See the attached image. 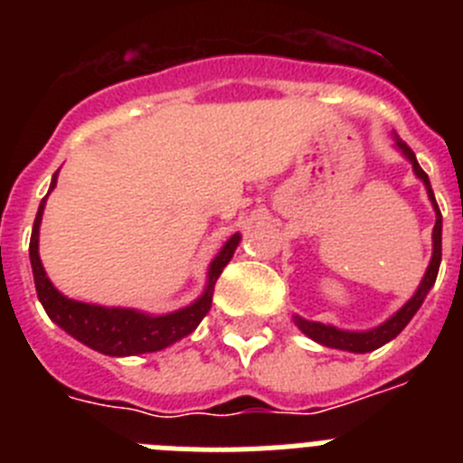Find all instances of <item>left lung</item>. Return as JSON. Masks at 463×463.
Segmentation results:
<instances>
[{
  "label": "left lung",
  "mask_w": 463,
  "mask_h": 463,
  "mask_svg": "<svg viewBox=\"0 0 463 463\" xmlns=\"http://www.w3.org/2000/svg\"><path fill=\"white\" fill-rule=\"evenodd\" d=\"M396 146H399L401 150H403V155H406L408 159L412 162V169H415L417 178L427 185V192H429V199H431L433 208H436V224H433V257H431V264H429L427 273H424V280L422 285H420V289L415 292V297L408 301L403 308L399 310V313L394 315V317H390V320L384 322V325H380L378 329H371V331H341L336 329V326H329V325H320V322H308V320H301V317H294V322H297V326L301 331H304L306 336H310L313 341L322 343V345L326 347H336V350H347V353H371V350H378L380 345H384V343H390L392 338H396L403 331V326L408 325V322L412 320V315L417 313V308L422 306L424 297H427V292L431 289V285L436 282V276H439V267H440V234H443V218H440V211H439V203H436V199H433V190H431V183H429V175L424 174L422 166L417 165V157L415 153H412V148L408 146L406 141H401L399 137H396Z\"/></svg>",
  "instance_id": "1"
}]
</instances>
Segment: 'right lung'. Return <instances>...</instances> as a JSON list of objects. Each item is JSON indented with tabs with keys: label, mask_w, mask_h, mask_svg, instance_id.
Here are the masks:
<instances>
[{
	"label": "right lung",
	"mask_w": 463,
	"mask_h": 463,
	"mask_svg": "<svg viewBox=\"0 0 463 463\" xmlns=\"http://www.w3.org/2000/svg\"><path fill=\"white\" fill-rule=\"evenodd\" d=\"M55 183L57 174L52 175L51 190L55 187ZM43 206H46V196L41 199L30 239L32 273H34V285L41 306L46 308L48 317L55 325L62 326L67 334H71L76 341L85 343V345L92 347V350H97L101 354H110V357L157 353L162 347L171 345V343L181 341L187 334H192L196 329V325L211 310L213 285L220 278L222 269L229 264V260L234 257L236 245L241 241L239 234L232 236L224 243L222 250H220V255L213 260L211 269H208V288L202 294V298H196L192 306H187L183 310H175L171 315L150 317V315L137 313V310L104 308V306H90L80 304V301H71V298L62 297V294L52 288V282L46 278V271H43L39 260V224L41 215H43Z\"/></svg>",
	"instance_id": "1"
}]
</instances>
